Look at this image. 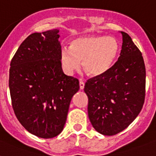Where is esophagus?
<instances>
[{
	"instance_id": "34e87169",
	"label": "esophagus",
	"mask_w": 156,
	"mask_h": 156,
	"mask_svg": "<svg viewBox=\"0 0 156 156\" xmlns=\"http://www.w3.org/2000/svg\"><path fill=\"white\" fill-rule=\"evenodd\" d=\"M79 86H80V90H83L85 87V82L82 80H80L79 82Z\"/></svg>"
}]
</instances>
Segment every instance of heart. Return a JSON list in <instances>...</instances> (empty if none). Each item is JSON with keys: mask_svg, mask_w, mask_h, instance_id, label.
<instances>
[{"mask_svg": "<svg viewBox=\"0 0 156 156\" xmlns=\"http://www.w3.org/2000/svg\"><path fill=\"white\" fill-rule=\"evenodd\" d=\"M119 50L118 43L112 37L86 36L76 38L70 48L62 47L60 58L67 74H72L82 66L92 77L106 73L114 62Z\"/></svg>", "mask_w": 156, "mask_h": 156, "instance_id": "1", "label": "heart"}]
</instances>
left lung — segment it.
<instances>
[{"label": "left lung", "mask_w": 156, "mask_h": 156, "mask_svg": "<svg viewBox=\"0 0 156 156\" xmlns=\"http://www.w3.org/2000/svg\"><path fill=\"white\" fill-rule=\"evenodd\" d=\"M118 60L104 74L90 78L88 116L95 130L105 136L122 132L140 112L144 103L146 69L142 53L124 31Z\"/></svg>", "instance_id": "8db88e82"}]
</instances>
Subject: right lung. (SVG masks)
Wrapping results in <instances>:
<instances>
[{
	"label": "right lung",
	"mask_w": 156,
	"mask_h": 156,
	"mask_svg": "<svg viewBox=\"0 0 156 156\" xmlns=\"http://www.w3.org/2000/svg\"><path fill=\"white\" fill-rule=\"evenodd\" d=\"M58 29L35 32L20 44L10 63L9 86L16 118L30 133L53 138L63 129L77 78L62 69Z\"/></svg>",
	"instance_id": "obj_1"
}]
</instances>
